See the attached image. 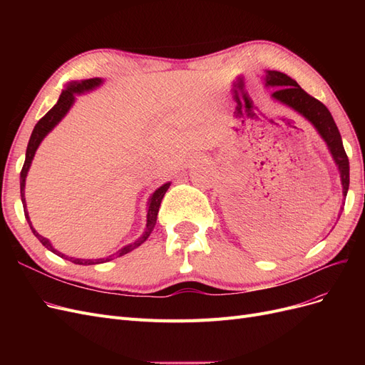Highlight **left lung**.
Returning a JSON list of instances; mask_svg holds the SVG:
<instances>
[{
    "mask_svg": "<svg viewBox=\"0 0 365 365\" xmlns=\"http://www.w3.org/2000/svg\"><path fill=\"white\" fill-rule=\"evenodd\" d=\"M263 82L267 88H274V93L271 94L272 101L292 109L297 114H300L315 128L318 135L323 138L330 155L334 158V163L338 168L342 185V196L346 200L350 181L349 158L344 146H342L341 134L332 114L329 113V109L322 102L317 101L312 96H309L288 74L267 70L263 74Z\"/></svg>",
    "mask_w": 365,
    "mask_h": 365,
    "instance_id": "1",
    "label": "left lung"
}]
</instances>
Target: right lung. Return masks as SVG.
<instances>
[{"label": "right lung", "instance_id": "right-lung-1", "mask_svg": "<svg viewBox=\"0 0 365 365\" xmlns=\"http://www.w3.org/2000/svg\"><path fill=\"white\" fill-rule=\"evenodd\" d=\"M103 83V79H101V77H93V79H85V81H71L68 82L67 85H65V90L62 91V94L59 96V101L58 103L54 105L50 111L43 115L38 123L35 126V129H33L31 135H30V140H29V145H27V150H26V161H24V165H23V170H21V178H19V185H21V201H23V205H24V215H26V219L27 222L33 231V235H35L38 237V240L41 242V244L46 247L47 250H50L51 252L58 254L59 257H63V259H68L70 262L76 263V264H98V263H105V262H109L113 260L115 257H120V256H125V254L130 252L132 250H135L137 247H140L143 242H145L150 233L153 227H155L157 224V216H158V210H160V205H161V201L163 197L165 195V192H168V189L170 187V182H165L163 184L161 187H158V189L153 192L150 196H149V201H148V215H146V228L145 231H143V235L134 240L130 242V244L125 245L123 248H120L117 252L111 254V256L108 257H103V259H74V257H68L65 256V254L59 252L56 248H54L51 245V242L47 239L41 236L38 231L33 228L31 222H30V216H29V212H27V204H26V178H27V173L30 170V165H31V161H33V157H35V153L39 148V145L42 143V140L46 138L50 132L56 128V125L59 123V121L67 115V113L71 109V106L74 105L76 102V94L81 96V94H85V93H90L93 90H96V88H98Z\"/></svg>", "mask_w": 365, "mask_h": 365}]
</instances>
